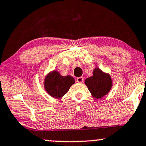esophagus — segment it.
Returning <instances> with one entry per match:
<instances>
[{
  "instance_id": "34e87169",
  "label": "esophagus",
  "mask_w": 146,
  "mask_h": 146,
  "mask_svg": "<svg viewBox=\"0 0 146 146\" xmlns=\"http://www.w3.org/2000/svg\"><path fill=\"white\" fill-rule=\"evenodd\" d=\"M83 81H84V79L83 77H79L77 79V81L79 83H82L83 82Z\"/></svg>"
}]
</instances>
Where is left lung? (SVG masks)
<instances>
[{
    "instance_id": "8db88e82",
    "label": "left lung",
    "mask_w": 146,
    "mask_h": 146,
    "mask_svg": "<svg viewBox=\"0 0 146 146\" xmlns=\"http://www.w3.org/2000/svg\"><path fill=\"white\" fill-rule=\"evenodd\" d=\"M85 84L92 96L100 99L109 93L112 87V79L108 73L104 72L98 67H94L93 76L87 78Z\"/></svg>"
}]
</instances>
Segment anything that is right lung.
Masks as SVG:
<instances>
[{"mask_svg": "<svg viewBox=\"0 0 146 146\" xmlns=\"http://www.w3.org/2000/svg\"><path fill=\"white\" fill-rule=\"evenodd\" d=\"M74 83L75 79L71 75L62 76L56 70L49 72L44 79L45 90L55 98H62Z\"/></svg>", "mask_w": 146, "mask_h": 146, "instance_id": "add662e5", "label": "right lung"}]
</instances>
